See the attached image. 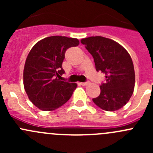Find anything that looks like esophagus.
<instances>
[{
  "label": "esophagus",
  "instance_id": "34e87169",
  "mask_svg": "<svg viewBox=\"0 0 153 153\" xmlns=\"http://www.w3.org/2000/svg\"><path fill=\"white\" fill-rule=\"evenodd\" d=\"M89 84V82H88V81H86V82H81V84L82 86H86V85H88V84Z\"/></svg>",
  "mask_w": 153,
  "mask_h": 153
}]
</instances>
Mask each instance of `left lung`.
<instances>
[{"label":"left lung","mask_w":153,"mask_h":153,"mask_svg":"<svg viewBox=\"0 0 153 153\" xmlns=\"http://www.w3.org/2000/svg\"><path fill=\"white\" fill-rule=\"evenodd\" d=\"M92 55L95 69L106 75L99 96L92 101L106 111H115L129 101L135 86V71L127 51L115 41L101 36L81 41Z\"/></svg>","instance_id":"8db88e82"}]
</instances>
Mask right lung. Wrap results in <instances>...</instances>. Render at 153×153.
<instances>
[{
  "label": "right lung",
  "mask_w": 153,
  "mask_h": 153,
  "mask_svg": "<svg viewBox=\"0 0 153 153\" xmlns=\"http://www.w3.org/2000/svg\"><path fill=\"white\" fill-rule=\"evenodd\" d=\"M79 41L65 36H51L35 44L29 52L24 69V86L32 104L44 111L64 105L77 84L60 81L64 73L62 63L67 49Z\"/></svg>",
  "instance_id": "obj_1"
}]
</instances>
